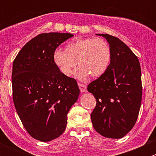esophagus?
<instances>
[{"instance_id":"esophagus-1","label":"esophagus","mask_w":156,"mask_h":156,"mask_svg":"<svg viewBox=\"0 0 156 156\" xmlns=\"http://www.w3.org/2000/svg\"><path fill=\"white\" fill-rule=\"evenodd\" d=\"M78 87H79L80 90H81V93H84V92H86V90H87V86L84 85V84L78 83Z\"/></svg>"}]
</instances>
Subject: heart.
Listing matches in <instances>:
<instances>
[{"instance_id":"b5f03b06","label":"heart","mask_w":156,"mask_h":156,"mask_svg":"<svg viewBox=\"0 0 156 156\" xmlns=\"http://www.w3.org/2000/svg\"><path fill=\"white\" fill-rule=\"evenodd\" d=\"M66 51L56 50L53 59L59 72L65 76H70L77 65L75 76L85 80L90 75L97 78L107 71L111 60V50L108 43L102 38L78 37L67 44Z\"/></svg>"}]
</instances>
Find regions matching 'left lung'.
<instances>
[{"label":"left lung","mask_w":156,"mask_h":156,"mask_svg":"<svg viewBox=\"0 0 156 156\" xmlns=\"http://www.w3.org/2000/svg\"><path fill=\"white\" fill-rule=\"evenodd\" d=\"M97 35L107 41L111 60L107 71L87 86L97 100L91 121L102 136L119 139L133 128L139 114L142 100L140 65L120 39L108 34Z\"/></svg>","instance_id":"8db88e82"}]
</instances>
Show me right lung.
Here are the masks:
<instances>
[{"instance_id":"obj_1","label":"right lung","mask_w":156,"mask_h":156,"mask_svg":"<svg viewBox=\"0 0 156 156\" xmlns=\"http://www.w3.org/2000/svg\"><path fill=\"white\" fill-rule=\"evenodd\" d=\"M73 34H38L19 52L12 64V98L19 117L33 138L48 142L66 130L67 114L80 90L74 78L55 65L56 48Z\"/></svg>"}]
</instances>
